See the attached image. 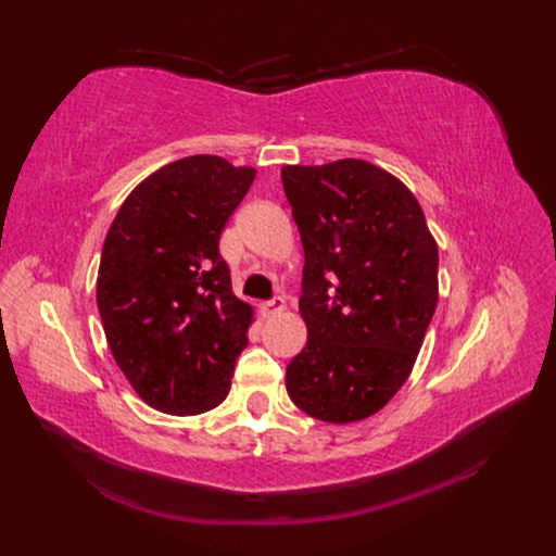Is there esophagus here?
Masks as SVG:
<instances>
[{
    "label": "esophagus",
    "mask_w": 556,
    "mask_h": 556,
    "mask_svg": "<svg viewBox=\"0 0 556 556\" xmlns=\"http://www.w3.org/2000/svg\"><path fill=\"white\" fill-rule=\"evenodd\" d=\"M280 311H285V299L282 296H274V299H268V301H264V304H262V313L266 317L278 315Z\"/></svg>",
    "instance_id": "obj_1"
}]
</instances>
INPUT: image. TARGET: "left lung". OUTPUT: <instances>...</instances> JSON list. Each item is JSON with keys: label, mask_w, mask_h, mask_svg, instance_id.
<instances>
[{"label": "left lung", "mask_w": 556, "mask_h": 556, "mask_svg": "<svg viewBox=\"0 0 556 556\" xmlns=\"http://www.w3.org/2000/svg\"><path fill=\"white\" fill-rule=\"evenodd\" d=\"M304 245L306 348L288 394L315 419L357 422L410 376L439 301V245L413 192L364 160L282 166Z\"/></svg>", "instance_id": "left-lung-1"}]
</instances>
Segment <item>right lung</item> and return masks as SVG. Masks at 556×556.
Listing matches in <instances>:
<instances>
[{
    "instance_id": "1",
    "label": "right lung",
    "mask_w": 556,
    "mask_h": 556,
    "mask_svg": "<svg viewBox=\"0 0 556 556\" xmlns=\"http://www.w3.org/2000/svg\"><path fill=\"white\" fill-rule=\"evenodd\" d=\"M255 180L194 155L131 190L102 248L97 306L113 359L155 410L199 415L229 394L252 308L231 292L220 233Z\"/></svg>"
}]
</instances>
